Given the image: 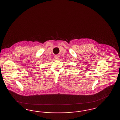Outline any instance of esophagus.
Here are the masks:
<instances>
[{
  "label": "esophagus",
  "instance_id": "1",
  "mask_svg": "<svg viewBox=\"0 0 120 120\" xmlns=\"http://www.w3.org/2000/svg\"><path fill=\"white\" fill-rule=\"evenodd\" d=\"M54 58H55V59L58 60V59H59V56L58 55H56V56H55Z\"/></svg>",
  "mask_w": 120,
  "mask_h": 120
}]
</instances>
